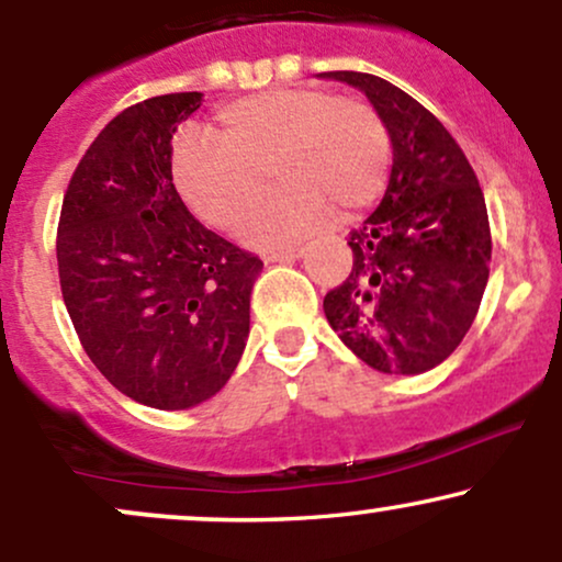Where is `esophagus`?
<instances>
[{"label": "esophagus", "instance_id": "esophagus-1", "mask_svg": "<svg viewBox=\"0 0 562 562\" xmlns=\"http://www.w3.org/2000/svg\"><path fill=\"white\" fill-rule=\"evenodd\" d=\"M306 254V248H301V245H295V248H277V250H269L263 259L267 261H295L301 259V256Z\"/></svg>", "mask_w": 562, "mask_h": 562}]
</instances>
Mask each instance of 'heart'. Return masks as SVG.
<instances>
[{
	"instance_id": "heart-1",
	"label": "heart",
	"mask_w": 562,
	"mask_h": 562,
	"mask_svg": "<svg viewBox=\"0 0 562 562\" xmlns=\"http://www.w3.org/2000/svg\"><path fill=\"white\" fill-rule=\"evenodd\" d=\"M269 169L282 184L245 222L250 245H274L351 218L383 192L391 169L389 128L370 102L319 87L269 89L229 102L209 137L173 147V184L203 222L237 227L267 190Z\"/></svg>"
}]
</instances>
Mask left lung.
<instances>
[{
	"label": "left lung",
	"mask_w": 562,
	"mask_h": 562,
	"mask_svg": "<svg viewBox=\"0 0 562 562\" xmlns=\"http://www.w3.org/2000/svg\"><path fill=\"white\" fill-rule=\"evenodd\" d=\"M372 102L393 147L385 195L348 232L351 274L325 295L338 338L372 370L420 375L462 344L492 261L486 200L465 153L434 113L391 81L327 70Z\"/></svg>",
	"instance_id": "8db88e82"
}]
</instances>
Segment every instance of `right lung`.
I'll return each instance as SVG.
<instances>
[{
    "label": "right lung",
    "instance_id": "right-lung-1",
    "mask_svg": "<svg viewBox=\"0 0 562 562\" xmlns=\"http://www.w3.org/2000/svg\"><path fill=\"white\" fill-rule=\"evenodd\" d=\"M203 94H160L97 134L57 227L63 301L92 364L153 409H192L227 385L263 263L187 211L171 139Z\"/></svg>",
    "mask_w": 562,
    "mask_h": 562
}]
</instances>
